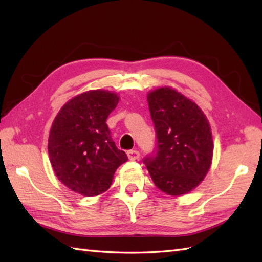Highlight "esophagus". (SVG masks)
I'll use <instances>...</instances> for the list:
<instances>
[{
	"label": "esophagus",
	"mask_w": 262,
	"mask_h": 262,
	"mask_svg": "<svg viewBox=\"0 0 262 262\" xmlns=\"http://www.w3.org/2000/svg\"><path fill=\"white\" fill-rule=\"evenodd\" d=\"M127 157L129 160L135 161L140 158V151H137V149H130V151L127 152Z\"/></svg>",
	"instance_id": "1"
}]
</instances>
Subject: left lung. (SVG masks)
Returning a JSON list of instances; mask_svg holds the SVG:
<instances>
[{"mask_svg":"<svg viewBox=\"0 0 262 262\" xmlns=\"http://www.w3.org/2000/svg\"><path fill=\"white\" fill-rule=\"evenodd\" d=\"M147 101L157 147L143 162L161 191L188 193L210 168L214 146L209 122L196 103L171 88L149 92Z\"/></svg>","mask_w":262,"mask_h":262,"instance_id":"left-lung-1","label":"left lung"}]
</instances>
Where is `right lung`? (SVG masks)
<instances>
[{
  "instance_id": "add662e5",
  "label": "right lung",
  "mask_w": 262,
  "mask_h": 262,
  "mask_svg": "<svg viewBox=\"0 0 262 262\" xmlns=\"http://www.w3.org/2000/svg\"><path fill=\"white\" fill-rule=\"evenodd\" d=\"M119 97L104 90L71 99L54 119L48 154L58 180L83 196L107 191L127 155L117 148L105 124Z\"/></svg>"
}]
</instances>
